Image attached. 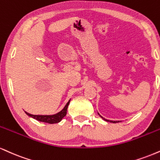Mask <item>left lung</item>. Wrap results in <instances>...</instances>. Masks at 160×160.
I'll list each match as a JSON object with an SVG mask.
<instances>
[{"instance_id": "obj_1", "label": "left lung", "mask_w": 160, "mask_h": 160, "mask_svg": "<svg viewBox=\"0 0 160 160\" xmlns=\"http://www.w3.org/2000/svg\"><path fill=\"white\" fill-rule=\"evenodd\" d=\"M100 116H101V118H103V119H104V120H105V121H107V122H112V123H117V122H118V121H116V122H115V121H108V120H107V119L103 118V117H102V116H101V115H100Z\"/></svg>"}]
</instances>
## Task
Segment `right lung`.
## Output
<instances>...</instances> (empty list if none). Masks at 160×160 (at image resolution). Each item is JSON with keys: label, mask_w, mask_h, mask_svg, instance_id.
Masks as SVG:
<instances>
[{"label": "right lung", "mask_w": 160, "mask_h": 160, "mask_svg": "<svg viewBox=\"0 0 160 160\" xmlns=\"http://www.w3.org/2000/svg\"><path fill=\"white\" fill-rule=\"evenodd\" d=\"M69 103H70V101H69L67 104L65 105V107L63 108V109L62 111L59 112L57 113L56 115H31L29 114V113L26 112V114L29 115V116L32 117V118H35L36 120L39 121V122H45V123H48V124H57V123H59L62 119L63 118V117H65L67 113V109H68V107L69 105Z\"/></svg>", "instance_id": "add662e5"}]
</instances>
